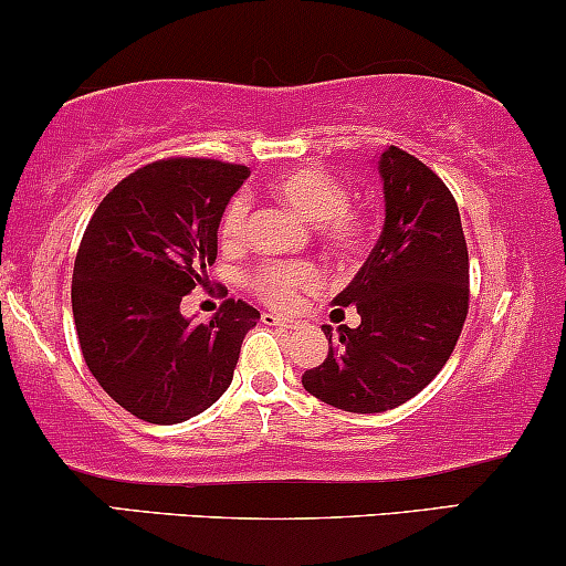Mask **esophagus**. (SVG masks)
<instances>
[{
  "label": "esophagus",
  "mask_w": 566,
  "mask_h": 566,
  "mask_svg": "<svg viewBox=\"0 0 566 566\" xmlns=\"http://www.w3.org/2000/svg\"><path fill=\"white\" fill-rule=\"evenodd\" d=\"M262 323L264 325H277V327H285V331H298L304 323L302 319H289V317H281V315H270V312H264L262 315Z\"/></svg>",
  "instance_id": "1"
}]
</instances>
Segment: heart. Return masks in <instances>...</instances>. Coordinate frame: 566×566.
<instances>
[{
	"label": "heart",
	"instance_id": "heart-1",
	"mask_svg": "<svg viewBox=\"0 0 566 566\" xmlns=\"http://www.w3.org/2000/svg\"><path fill=\"white\" fill-rule=\"evenodd\" d=\"M270 193L298 218L312 222L315 239L333 260H359L369 239V214L348 201L344 180L323 167H296L270 184ZM249 212L241 199H230L220 214V243L233 249L247 239ZM323 285V272L312 262H262L247 272V289L272 310H291Z\"/></svg>",
	"mask_w": 566,
	"mask_h": 566
}]
</instances>
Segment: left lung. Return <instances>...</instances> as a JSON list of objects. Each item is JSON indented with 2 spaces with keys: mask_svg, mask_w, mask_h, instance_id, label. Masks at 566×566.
I'll return each instance as SVG.
<instances>
[{
  "mask_svg": "<svg viewBox=\"0 0 566 566\" xmlns=\"http://www.w3.org/2000/svg\"><path fill=\"white\" fill-rule=\"evenodd\" d=\"M386 222L352 283L333 298V317L357 306L359 327L340 325L302 386L357 415L401 407L441 373L470 310V254L449 186L415 155H380Z\"/></svg>",
  "mask_w": 566,
  "mask_h": 566,
  "instance_id": "1",
  "label": "left lung"
}]
</instances>
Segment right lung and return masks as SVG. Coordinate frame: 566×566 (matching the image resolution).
<instances>
[{"label": "right lung", "instance_id": "right-lung-1", "mask_svg": "<svg viewBox=\"0 0 566 566\" xmlns=\"http://www.w3.org/2000/svg\"><path fill=\"white\" fill-rule=\"evenodd\" d=\"M247 165L167 157L138 167L91 214L73 268L78 344L107 396L151 424L212 407L233 380L260 312L226 298L209 323L180 315L218 260L226 205Z\"/></svg>", "mask_w": 566, "mask_h": 566}]
</instances>
